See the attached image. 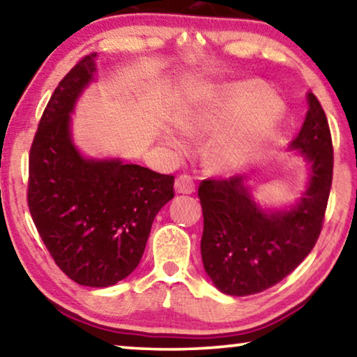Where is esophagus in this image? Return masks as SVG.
Masks as SVG:
<instances>
[{"mask_svg":"<svg viewBox=\"0 0 357 357\" xmlns=\"http://www.w3.org/2000/svg\"><path fill=\"white\" fill-rule=\"evenodd\" d=\"M175 191L182 195H190L195 191V180L188 174H182L175 178Z\"/></svg>","mask_w":357,"mask_h":357,"instance_id":"1","label":"esophagus"}]
</instances>
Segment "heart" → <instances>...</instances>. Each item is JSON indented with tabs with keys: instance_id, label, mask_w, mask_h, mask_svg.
I'll return each mask as SVG.
<instances>
[{
	"instance_id": "obj_1",
	"label": "heart",
	"mask_w": 357,
	"mask_h": 357,
	"mask_svg": "<svg viewBox=\"0 0 357 357\" xmlns=\"http://www.w3.org/2000/svg\"><path fill=\"white\" fill-rule=\"evenodd\" d=\"M282 105L255 81L211 87L191 100L180 114L178 126L186 135L212 134L240 118L233 129L212 148V161L223 169L239 167L281 121ZM172 144L183 148V142Z\"/></svg>"
}]
</instances>
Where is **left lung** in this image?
<instances>
[{"instance_id":"1","label":"left lung","mask_w":357,"mask_h":357,"mask_svg":"<svg viewBox=\"0 0 357 357\" xmlns=\"http://www.w3.org/2000/svg\"><path fill=\"white\" fill-rule=\"evenodd\" d=\"M308 105L305 123L290 144L311 166L308 188L297 206L263 211L243 175L207 178L199 185L201 257L223 294L244 297L273 287L306 259L319 238L332 186L333 148L327 116L312 92Z\"/></svg>"}]
</instances>
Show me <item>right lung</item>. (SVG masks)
Here are the masks:
<instances>
[{"label": "right lung", "mask_w": 357, "mask_h": 357, "mask_svg": "<svg viewBox=\"0 0 357 357\" xmlns=\"http://www.w3.org/2000/svg\"><path fill=\"white\" fill-rule=\"evenodd\" d=\"M96 57L81 59L49 98L30 148L26 201L60 270L81 286L108 287L140 263L156 213L174 197V175L76 150L70 113Z\"/></svg>", "instance_id": "obj_1"}]
</instances>
